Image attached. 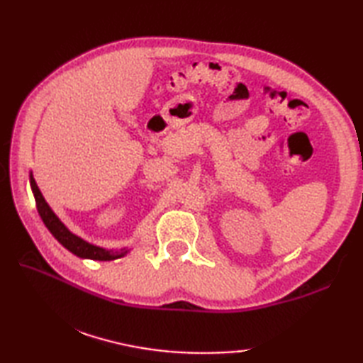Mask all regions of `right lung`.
<instances>
[{"label":"right lung","mask_w":363,"mask_h":363,"mask_svg":"<svg viewBox=\"0 0 363 363\" xmlns=\"http://www.w3.org/2000/svg\"><path fill=\"white\" fill-rule=\"evenodd\" d=\"M29 182H30V189H33V194L35 198V206H37L38 215H40V218L43 220L45 226L48 228V230L54 235V238H56L60 245L65 246L68 251L73 252L74 256L82 257V259H91V260H115V259L126 256L129 251L128 248L104 250V248H99V246H96V245H91L86 240H82L81 237L70 233L64 223L56 217V213L51 211L48 203L45 201L42 191L37 187L35 179L33 177V173L29 174Z\"/></svg>","instance_id":"1"}]
</instances>
